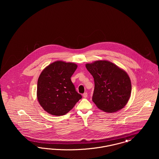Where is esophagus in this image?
Masks as SVG:
<instances>
[{"instance_id":"esophagus-1","label":"esophagus","mask_w":159,"mask_h":159,"mask_svg":"<svg viewBox=\"0 0 159 159\" xmlns=\"http://www.w3.org/2000/svg\"><path fill=\"white\" fill-rule=\"evenodd\" d=\"M83 97L84 98H87V97H88V93L87 92H85V93H84L83 94Z\"/></svg>"}]
</instances>
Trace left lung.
I'll return each instance as SVG.
<instances>
[{
  "label": "left lung",
  "instance_id": "8db88e82",
  "mask_svg": "<svg viewBox=\"0 0 159 159\" xmlns=\"http://www.w3.org/2000/svg\"><path fill=\"white\" fill-rule=\"evenodd\" d=\"M86 67L94 79L92 101L99 109L113 113L126 105L130 97L132 85L125 70L106 60L86 64Z\"/></svg>",
  "mask_w": 159,
  "mask_h": 159
}]
</instances>
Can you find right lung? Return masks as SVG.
I'll list each match as a JSON object with an SVG mask.
<instances>
[{"mask_svg":"<svg viewBox=\"0 0 159 159\" xmlns=\"http://www.w3.org/2000/svg\"><path fill=\"white\" fill-rule=\"evenodd\" d=\"M77 67L75 63L57 61L42 71L38 79L37 97L47 113L64 115L82 98L71 80Z\"/></svg>","mask_w":159,"mask_h":159,"instance_id":"obj_1","label":"right lung"}]
</instances>
